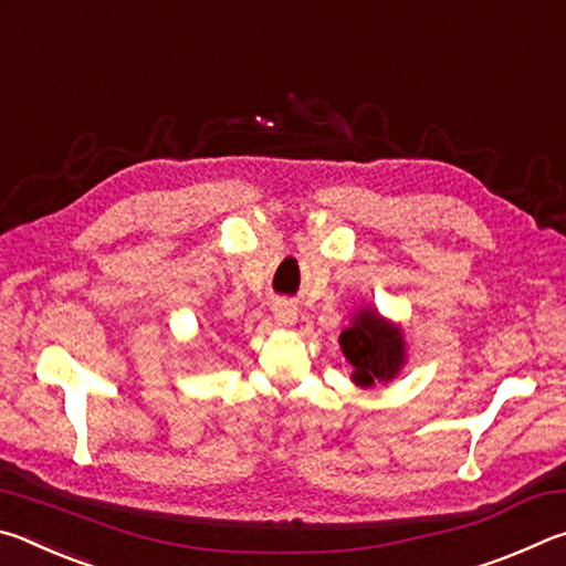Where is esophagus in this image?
<instances>
[{
	"label": "esophagus",
	"mask_w": 566,
	"mask_h": 566,
	"mask_svg": "<svg viewBox=\"0 0 566 566\" xmlns=\"http://www.w3.org/2000/svg\"><path fill=\"white\" fill-rule=\"evenodd\" d=\"M272 314L280 327H294L296 319H300V312H296V306L292 302H274Z\"/></svg>",
	"instance_id": "esophagus-1"
}]
</instances>
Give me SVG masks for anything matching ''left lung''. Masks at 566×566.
<instances>
[{"mask_svg":"<svg viewBox=\"0 0 566 566\" xmlns=\"http://www.w3.org/2000/svg\"><path fill=\"white\" fill-rule=\"evenodd\" d=\"M339 347L352 364V381L361 389L389 385L407 364L401 324L381 317L375 306L352 314L349 327L339 334Z\"/></svg>","mask_w":566,"mask_h":566,"instance_id":"obj_1","label":"left lung"}]
</instances>
